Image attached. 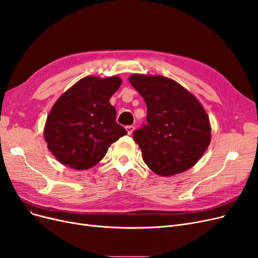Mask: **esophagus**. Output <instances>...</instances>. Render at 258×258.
I'll return each mask as SVG.
<instances>
[{"mask_svg": "<svg viewBox=\"0 0 258 258\" xmlns=\"http://www.w3.org/2000/svg\"><path fill=\"white\" fill-rule=\"evenodd\" d=\"M126 130L128 132V135H131V133L133 132V130H135V127H133V126H127Z\"/></svg>", "mask_w": 258, "mask_h": 258, "instance_id": "1", "label": "esophagus"}]
</instances>
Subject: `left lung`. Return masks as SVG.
Listing matches in <instances>:
<instances>
[{
	"instance_id": "left-lung-1",
	"label": "left lung",
	"mask_w": 258,
	"mask_h": 258,
	"mask_svg": "<svg viewBox=\"0 0 258 258\" xmlns=\"http://www.w3.org/2000/svg\"><path fill=\"white\" fill-rule=\"evenodd\" d=\"M131 85L147 105V123L133 132L144 162L160 176L189 170L210 144L209 117L197 97L172 79L135 74Z\"/></svg>"
}]
</instances>
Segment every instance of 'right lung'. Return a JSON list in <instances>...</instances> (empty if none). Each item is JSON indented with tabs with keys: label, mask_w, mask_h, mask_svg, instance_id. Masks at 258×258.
Returning a JSON list of instances; mask_svg holds the SVG:
<instances>
[{
	"label": "right lung",
	"mask_w": 258,
	"mask_h": 258,
	"mask_svg": "<svg viewBox=\"0 0 258 258\" xmlns=\"http://www.w3.org/2000/svg\"><path fill=\"white\" fill-rule=\"evenodd\" d=\"M120 84L117 76L85 77L53 104L43 136L57 161L74 170H88L101 161L112 143L127 135L109 101Z\"/></svg>",
	"instance_id": "right-lung-1"
}]
</instances>
